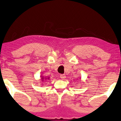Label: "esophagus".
<instances>
[{"instance_id": "obj_1", "label": "esophagus", "mask_w": 121, "mask_h": 121, "mask_svg": "<svg viewBox=\"0 0 121 121\" xmlns=\"http://www.w3.org/2000/svg\"><path fill=\"white\" fill-rule=\"evenodd\" d=\"M60 78L62 79H64L65 78H66V76H65V74H60Z\"/></svg>"}]
</instances>
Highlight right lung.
I'll use <instances>...</instances> for the list:
<instances>
[{
  "instance_id": "1",
  "label": "right lung",
  "mask_w": 121,
  "mask_h": 121,
  "mask_svg": "<svg viewBox=\"0 0 121 121\" xmlns=\"http://www.w3.org/2000/svg\"><path fill=\"white\" fill-rule=\"evenodd\" d=\"M49 78H44V77H42V81H43V80H44V79H45V80H46V79H49Z\"/></svg>"
}]
</instances>
